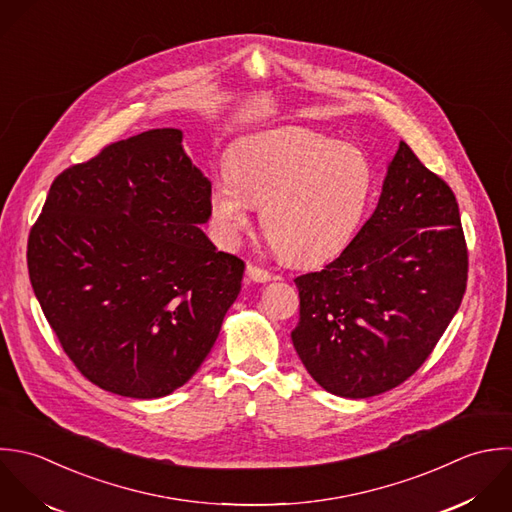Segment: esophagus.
<instances>
[{"label": "esophagus", "instance_id": "esophagus-1", "mask_svg": "<svg viewBox=\"0 0 512 512\" xmlns=\"http://www.w3.org/2000/svg\"><path fill=\"white\" fill-rule=\"evenodd\" d=\"M247 275H249V279L259 281V283H265V281H271V279H273V273H271V271H267V269L255 265V263H249V265H247Z\"/></svg>", "mask_w": 512, "mask_h": 512}]
</instances>
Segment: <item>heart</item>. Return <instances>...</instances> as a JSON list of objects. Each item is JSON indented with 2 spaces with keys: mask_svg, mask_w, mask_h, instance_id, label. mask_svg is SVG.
<instances>
[{
  "mask_svg": "<svg viewBox=\"0 0 512 512\" xmlns=\"http://www.w3.org/2000/svg\"><path fill=\"white\" fill-rule=\"evenodd\" d=\"M375 189L373 165L353 145L287 127L239 141L211 189V213L227 239L251 223L293 263L337 255L359 229Z\"/></svg>",
  "mask_w": 512,
  "mask_h": 512,
  "instance_id": "heart-1",
  "label": "heart"
}]
</instances>
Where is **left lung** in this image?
Masks as SVG:
<instances>
[{
  "label": "left lung",
  "instance_id": "1",
  "mask_svg": "<svg viewBox=\"0 0 512 512\" xmlns=\"http://www.w3.org/2000/svg\"><path fill=\"white\" fill-rule=\"evenodd\" d=\"M459 203L401 141L379 205L325 269L299 275L293 347L329 393H387L429 359L467 291Z\"/></svg>",
  "mask_w": 512,
  "mask_h": 512
}]
</instances>
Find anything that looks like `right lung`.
Returning a JSON list of instances; mask_svg holds the SVG:
<instances>
[{"mask_svg": "<svg viewBox=\"0 0 512 512\" xmlns=\"http://www.w3.org/2000/svg\"><path fill=\"white\" fill-rule=\"evenodd\" d=\"M179 129H149L61 171L27 239L33 293L93 385L157 399L209 355L245 263L199 229L211 181Z\"/></svg>", "mask_w": 512, "mask_h": 512, "instance_id": "1", "label": "right lung"}]
</instances>
